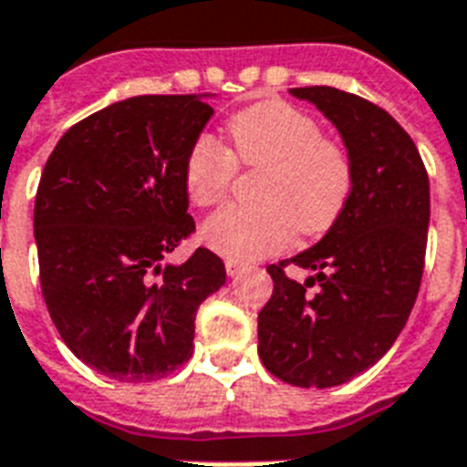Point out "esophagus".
Returning a JSON list of instances; mask_svg holds the SVG:
<instances>
[{
	"mask_svg": "<svg viewBox=\"0 0 467 467\" xmlns=\"http://www.w3.org/2000/svg\"><path fill=\"white\" fill-rule=\"evenodd\" d=\"M225 269H227V274H230V276H240V274L247 269V265H242V262H234V259H227Z\"/></svg>",
	"mask_w": 467,
	"mask_h": 467,
	"instance_id": "34e87169",
	"label": "esophagus"
}]
</instances>
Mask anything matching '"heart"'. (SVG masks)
<instances>
[{"label":"heart","mask_w":467,"mask_h":467,"mask_svg":"<svg viewBox=\"0 0 467 467\" xmlns=\"http://www.w3.org/2000/svg\"><path fill=\"white\" fill-rule=\"evenodd\" d=\"M230 151L213 137H198L186 156V193L193 205L225 201L234 161L262 166L252 205H230L201 227L205 247L234 262L269 257L294 233H326L343 213L352 191L350 156L320 137L313 117L281 99H266L230 119Z\"/></svg>","instance_id":"1"}]
</instances>
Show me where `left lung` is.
Segmentation results:
<instances>
[{"label": "left lung", "instance_id": "obj_1", "mask_svg": "<svg viewBox=\"0 0 467 467\" xmlns=\"http://www.w3.org/2000/svg\"><path fill=\"white\" fill-rule=\"evenodd\" d=\"M289 95L316 105L337 130L352 191L313 247L266 266L274 294L259 311V358L284 382L326 389L382 360L407 326L421 286L429 176L411 137L382 107L326 85ZM286 264L312 276L291 280Z\"/></svg>", "mask_w": 467, "mask_h": 467}]
</instances>
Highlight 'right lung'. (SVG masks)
<instances>
[{"label":"right lung","instance_id":"add662e5","mask_svg":"<svg viewBox=\"0 0 467 467\" xmlns=\"http://www.w3.org/2000/svg\"><path fill=\"white\" fill-rule=\"evenodd\" d=\"M202 95H139L60 137L34 205L41 291L78 360L119 382H151L193 355L195 311L225 284L198 247L166 262L195 230L183 169L213 117Z\"/></svg>","mask_w":467,"mask_h":467}]
</instances>
